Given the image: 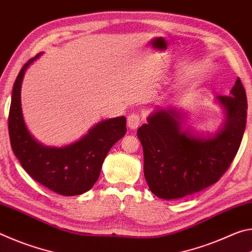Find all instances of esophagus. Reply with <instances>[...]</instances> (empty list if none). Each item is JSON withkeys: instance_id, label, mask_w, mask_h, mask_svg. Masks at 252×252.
Listing matches in <instances>:
<instances>
[{"instance_id": "1", "label": "esophagus", "mask_w": 252, "mask_h": 252, "mask_svg": "<svg viewBox=\"0 0 252 252\" xmlns=\"http://www.w3.org/2000/svg\"><path fill=\"white\" fill-rule=\"evenodd\" d=\"M140 121H141V119H140L138 114H130V116L127 117V126H129L131 130H135L136 127L140 126Z\"/></svg>"}]
</instances>
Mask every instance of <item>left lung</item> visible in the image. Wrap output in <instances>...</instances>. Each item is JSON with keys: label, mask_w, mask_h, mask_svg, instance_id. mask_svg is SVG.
I'll list each match as a JSON object with an SVG mask.
<instances>
[{"label": "left lung", "mask_w": 252, "mask_h": 252, "mask_svg": "<svg viewBox=\"0 0 252 252\" xmlns=\"http://www.w3.org/2000/svg\"><path fill=\"white\" fill-rule=\"evenodd\" d=\"M223 123L216 133L183 129L185 116L168 106L158 108L136 134L143 148L144 177L151 192L177 200L199 192L219 180L240 147L247 122V95L237 79L229 96H217Z\"/></svg>", "instance_id": "1"}]
</instances>
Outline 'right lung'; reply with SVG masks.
<instances>
[{
    "label": "right lung",
    "instance_id": "right-lung-1",
    "mask_svg": "<svg viewBox=\"0 0 252 252\" xmlns=\"http://www.w3.org/2000/svg\"><path fill=\"white\" fill-rule=\"evenodd\" d=\"M41 54L25 63L13 85L8 113L12 150L25 171L42 186L62 195L82 194L94 186L110 149L126 134V119L102 120L78 141L64 147H49L37 141L24 122L21 87L25 71Z\"/></svg>",
    "mask_w": 252,
    "mask_h": 252
}]
</instances>
